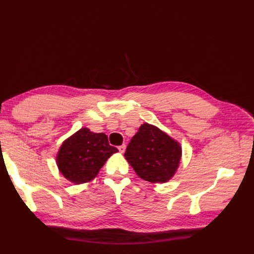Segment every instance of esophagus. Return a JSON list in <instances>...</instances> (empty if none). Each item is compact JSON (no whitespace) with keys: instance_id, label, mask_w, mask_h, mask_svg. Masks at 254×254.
Masks as SVG:
<instances>
[{"instance_id":"obj_1","label":"esophagus","mask_w":254,"mask_h":254,"mask_svg":"<svg viewBox=\"0 0 254 254\" xmlns=\"http://www.w3.org/2000/svg\"><path fill=\"white\" fill-rule=\"evenodd\" d=\"M118 149H119V152H120L121 154H123L124 152H126V145H121V146L118 147Z\"/></svg>"}]
</instances>
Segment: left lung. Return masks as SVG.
<instances>
[{"label":"left lung","mask_w":254,"mask_h":254,"mask_svg":"<svg viewBox=\"0 0 254 254\" xmlns=\"http://www.w3.org/2000/svg\"><path fill=\"white\" fill-rule=\"evenodd\" d=\"M124 157L141 179L166 183L179 168L182 147L159 127L145 122L127 145Z\"/></svg>","instance_id":"left-lung-1"}]
</instances>
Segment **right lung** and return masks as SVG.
Instances as JSON below:
<instances>
[{"instance_id":"obj_1","label":"right lung","mask_w":254,"mask_h":254,"mask_svg":"<svg viewBox=\"0 0 254 254\" xmlns=\"http://www.w3.org/2000/svg\"><path fill=\"white\" fill-rule=\"evenodd\" d=\"M118 153L110 146L105 133H94L88 127L79 128L59 148L56 163L62 176L74 185L94 180L108 158Z\"/></svg>"}]
</instances>
